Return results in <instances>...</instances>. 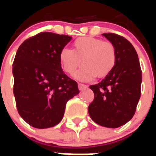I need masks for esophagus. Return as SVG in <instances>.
I'll return each instance as SVG.
<instances>
[{
	"instance_id": "obj_1",
	"label": "esophagus",
	"mask_w": 156,
	"mask_h": 156,
	"mask_svg": "<svg viewBox=\"0 0 156 156\" xmlns=\"http://www.w3.org/2000/svg\"><path fill=\"white\" fill-rule=\"evenodd\" d=\"M88 88V86L85 84H83V83H78V89L80 90V91H83V90H84L86 88Z\"/></svg>"
}]
</instances>
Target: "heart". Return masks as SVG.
I'll use <instances>...</instances> for the list:
<instances>
[{
    "label": "heart",
    "instance_id": "heart-1",
    "mask_svg": "<svg viewBox=\"0 0 156 156\" xmlns=\"http://www.w3.org/2000/svg\"><path fill=\"white\" fill-rule=\"evenodd\" d=\"M74 74L80 81H91L98 76L105 78L115 68L117 53L114 44L93 37H82L73 42V50L62 48L59 53V62L62 70L68 74Z\"/></svg>",
    "mask_w": 156,
    "mask_h": 156
}]
</instances>
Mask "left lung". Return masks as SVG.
Wrapping results in <instances>:
<instances>
[{
  "instance_id": "1",
  "label": "left lung",
  "mask_w": 156,
  "mask_h": 156,
  "mask_svg": "<svg viewBox=\"0 0 156 156\" xmlns=\"http://www.w3.org/2000/svg\"><path fill=\"white\" fill-rule=\"evenodd\" d=\"M115 46L117 53L113 71L100 83L91 85L94 99L88 114L95 123L118 128L134 116L140 98L142 72L135 49L127 39L115 33H104Z\"/></svg>"
}]
</instances>
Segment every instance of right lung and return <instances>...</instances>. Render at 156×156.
Segmentation results:
<instances>
[{
	"instance_id": "obj_1",
	"label": "right lung",
	"mask_w": 156,
	"mask_h": 156,
	"mask_svg": "<svg viewBox=\"0 0 156 156\" xmlns=\"http://www.w3.org/2000/svg\"><path fill=\"white\" fill-rule=\"evenodd\" d=\"M67 35L41 32L19 47L13 62V93L20 116L37 129L62 119L67 102L79 94L77 82L62 69L59 53L71 41Z\"/></svg>"
}]
</instances>
